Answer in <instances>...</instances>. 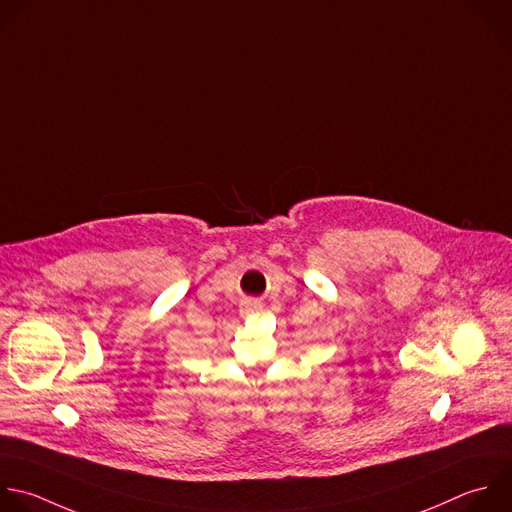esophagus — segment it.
<instances>
[{"instance_id": "esophagus-1", "label": "esophagus", "mask_w": 512, "mask_h": 512, "mask_svg": "<svg viewBox=\"0 0 512 512\" xmlns=\"http://www.w3.org/2000/svg\"><path fill=\"white\" fill-rule=\"evenodd\" d=\"M259 313H263V305L259 301H245L241 305V315H245V317L259 315Z\"/></svg>"}]
</instances>
